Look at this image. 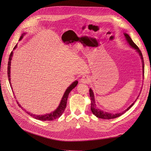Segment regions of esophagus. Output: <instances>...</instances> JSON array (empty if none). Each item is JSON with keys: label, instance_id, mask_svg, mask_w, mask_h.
<instances>
[{"label": "esophagus", "instance_id": "esophagus-1", "mask_svg": "<svg viewBox=\"0 0 151 151\" xmlns=\"http://www.w3.org/2000/svg\"><path fill=\"white\" fill-rule=\"evenodd\" d=\"M89 81H90V78H89V76H86V75L82 76V78L80 80V82L81 83H84V84H88L89 83Z\"/></svg>", "mask_w": 151, "mask_h": 151}]
</instances>
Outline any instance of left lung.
Returning <instances> with one entry per match:
<instances>
[{"instance_id": "1", "label": "left lung", "mask_w": 151, "mask_h": 151, "mask_svg": "<svg viewBox=\"0 0 151 151\" xmlns=\"http://www.w3.org/2000/svg\"><path fill=\"white\" fill-rule=\"evenodd\" d=\"M124 35L125 36L126 41L127 42V43L129 44V45L133 48L134 50H135L138 53L139 55L140 56V58L141 59V62H142V76H143L144 78V73H145V63H144V60H143V57H142V53L140 51V50L139 49V47L135 45L133 40H132V38H130V37L126 33H124ZM89 94H90V97H91V109L92 113L96 116V117H99V118H101V119H114L116 118L117 117H119L121 115H122L123 114H124L127 111H128L134 104V103L136 101V100H137L138 97L137 98V100H135L133 104L127 108L125 110H124V111L121 112V113H108V112H106L104 111H102L101 109L98 108L97 107V105L96 104V100H95V97H94V93L93 92V91L92 90L91 88L89 89Z\"/></svg>"}]
</instances>
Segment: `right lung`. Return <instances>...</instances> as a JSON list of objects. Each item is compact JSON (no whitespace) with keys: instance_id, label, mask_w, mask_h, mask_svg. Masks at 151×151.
<instances>
[{"instance_id":"add662e5","label":"right lung","mask_w":151,"mask_h":151,"mask_svg":"<svg viewBox=\"0 0 151 151\" xmlns=\"http://www.w3.org/2000/svg\"><path fill=\"white\" fill-rule=\"evenodd\" d=\"M26 35V33H23L21 36L19 38V41H21V40L22 39L24 35ZM17 45L14 46V47L13 48V50H15L17 48ZM13 51H12L10 55V57H9V63H8V70H7V73H8V78H9V80L10 82V87L12 89V84H11V79H10V68H11V62H12V57H13ZM78 83V81L77 80L75 81L73 83H71L68 88L66 89L65 92H64V94H63V96L62 98V100L60 102V104L58 106V107L55 109L54 111L48 113V114H46L44 115H36V114H34L31 113H29L28 111H26V113L29 114L30 116H32L34 118L36 119L40 120V121H52L54 119H55L59 118V117H60L62 114V113L64 112V110L66 108V105H67V99L68 97V95L70 93V92H71V91L75 87L77 86ZM14 93V92H13ZM18 104L19 105V106H21V108L22 109H24L19 104H18Z\"/></svg>"}]
</instances>
